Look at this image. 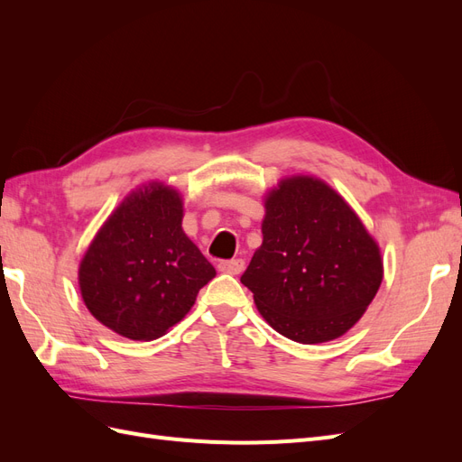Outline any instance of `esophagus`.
<instances>
[{
  "mask_svg": "<svg viewBox=\"0 0 462 462\" xmlns=\"http://www.w3.org/2000/svg\"><path fill=\"white\" fill-rule=\"evenodd\" d=\"M217 268H219V272H223V273H231V275H236V273H241V272L245 270V260H243V258H235V260H221V262L217 263Z\"/></svg>",
  "mask_w": 462,
  "mask_h": 462,
  "instance_id": "obj_1",
  "label": "esophagus"
}]
</instances>
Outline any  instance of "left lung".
Instances as JSON below:
<instances>
[{"instance_id":"8db88e82","label":"left lung","mask_w":462,"mask_h":462,"mask_svg":"<svg viewBox=\"0 0 462 462\" xmlns=\"http://www.w3.org/2000/svg\"><path fill=\"white\" fill-rule=\"evenodd\" d=\"M263 241L241 275L263 319L285 337L324 343L351 329L382 283V256L337 192L312 177L265 200Z\"/></svg>"}]
</instances>
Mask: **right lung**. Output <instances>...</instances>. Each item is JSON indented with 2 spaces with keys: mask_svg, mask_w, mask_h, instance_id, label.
Returning a JSON list of instances; mask_svg holds the SVG:
<instances>
[{
  "mask_svg": "<svg viewBox=\"0 0 462 462\" xmlns=\"http://www.w3.org/2000/svg\"><path fill=\"white\" fill-rule=\"evenodd\" d=\"M180 219L179 194L153 183L131 194L96 235L79 285L106 328L134 341L156 339L185 318L216 275Z\"/></svg>",
  "mask_w": 462,
  "mask_h": 462,
  "instance_id": "1",
  "label": "right lung"
}]
</instances>
